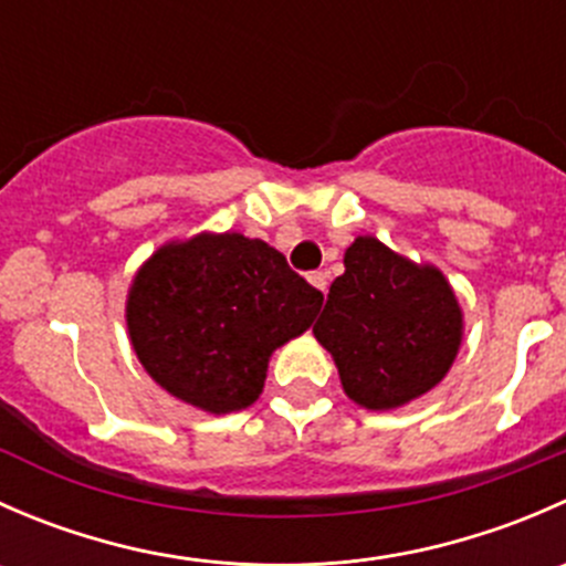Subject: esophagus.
<instances>
[{"instance_id":"esophagus-1","label":"esophagus","mask_w":566,"mask_h":566,"mask_svg":"<svg viewBox=\"0 0 566 566\" xmlns=\"http://www.w3.org/2000/svg\"><path fill=\"white\" fill-rule=\"evenodd\" d=\"M310 282L315 284V287L319 290V293H328V273H325V271H315V273H310Z\"/></svg>"}]
</instances>
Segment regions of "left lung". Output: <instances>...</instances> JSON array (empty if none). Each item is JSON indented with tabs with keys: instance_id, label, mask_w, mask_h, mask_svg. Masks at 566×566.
I'll list each match as a JSON object with an SVG mask.
<instances>
[{
	"instance_id": "1",
	"label": "left lung",
	"mask_w": 566,
	"mask_h": 566,
	"mask_svg": "<svg viewBox=\"0 0 566 566\" xmlns=\"http://www.w3.org/2000/svg\"><path fill=\"white\" fill-rule=\"evenodd\" d=\"M312 331L347 397L386 410L441 384L458 356L462 312L441 271L410 265L367 235L345 251V273Z\"/></svg>"
}]
</instances>
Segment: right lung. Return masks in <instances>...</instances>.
I'll list each match as a JSON object with an SVG mask.
<instances>
[{
  "label": "right lung",
  "instance_id": "obj_1",
  "mask_svg": "<svg viewBox=\"0 0 566 566\" xmlns=\"http://www.w3.org/2000/svg\"><path fill=\"white\" fill-rule=\"evenodd\" d=\"M323 293L265 241L199 235L169 243L136 273L128 331L150 378L208 413L260 397L268 358L315 319Z\"/></svg>",
  "mask_w": 566,
  "mask_h": 566
}]
</instances>
